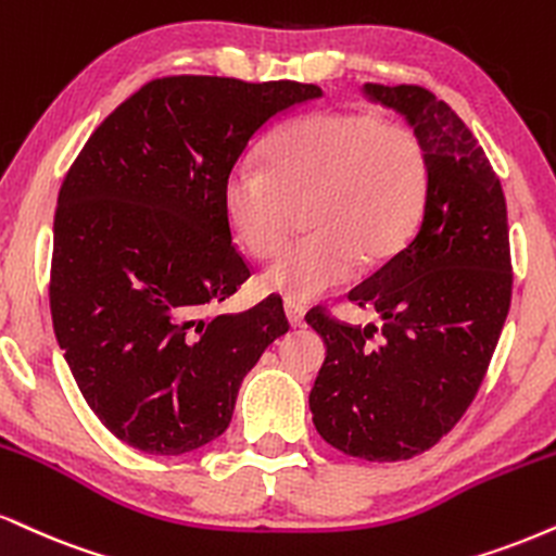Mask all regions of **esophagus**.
<instances>
[{"label":"esophagus","instance_id":"esophagus-1","mask_svg":"<svg viewBox=\"0 0 556 556\" xmlns=\"http://www.w3.org/2000/svg\"><path fill=\"white\" fill-rule=\"evenodd\" d=\"M285 313H287V320H290L292 326H300L305 318V307L298 305V303H285Z\"/></svg>","mask_w":556,"mask_h":556}]
</instances>
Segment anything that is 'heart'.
<instances>
[{"label": "heart", "instance_id": "heart-1", "mask_svg": "<svg viewBox=\"0 0 556 556\" xmlns=\"http://www.w3.org/2000/svg\"><path fill=\"white\" fill-rule=\"evenodd\" d=\"M266 168L238 165L225 180V214L253 258L282 251L305 212L311 236L261 274L287 303H311L357 271L393 256L412 236L427 199L422 139L367 111H326L290 124L266 144Z\"/></svg>", "mask_w": 556, "mask_h": 556}]
</instances>
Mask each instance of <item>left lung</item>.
<instances>
[{
    "mask_svg": "<svg viewBox=\"0 0 556 556\" xmlns=\"http://www.w3.org/2000/svg\"><path fill=\"white\" fill-rule=\"evenodd\" d=\"M422 139L430 180L409 243L350 292L383 326L307 313L326 342L311 391L326 443L365 460L430 451L477 396L513 295L505 193L458 113L419 85L367 83Z\"/></svg>",
    "mask_w": 556,
    "mask_h": 556,
    "instance_id": "obj_1",
    "label": "left lung"
}]
</instances>
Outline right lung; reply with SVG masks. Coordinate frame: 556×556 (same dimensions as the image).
Instances as JSON below:
<instances>
[{
    "label": "right lung",
    "mask_w": 556,
    "mask_h": 556,
    "mask_svg": "<svg viewBox=\"0 0 556 556\" xmlns=\"http://www.w3.org/2000/svg\"><path fill=\"white\" fill-rule=\"evenodd\" d=\"M318 85L176 75L139 87L90 134L59 191L51 318L98 419L137 451L180 456L227 430L238 388L290 324L279 298L210 313L251 277L225 180Z\"/></svg>",
    "instance_id": "obj_1"
}]
</instances>
